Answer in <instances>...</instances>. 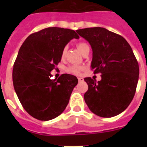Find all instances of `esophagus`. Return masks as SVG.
<instances>
[{
    "mask_svg": "<svg viewBox=\"0 0 147 147\" xmlns=\"http://www.w3.org/2000/svg\"><path fill=\"white\" fill-rule=\"evenodd\" d=\"M78 80H79V82H82L84 81V79L82 77H79L78 78Z\"/></svg>",
    "mask_w": 147,
    "mask_h": 147,
    "instance_id": "obj_1",
    "label": "esophagus"
}]
</instances>
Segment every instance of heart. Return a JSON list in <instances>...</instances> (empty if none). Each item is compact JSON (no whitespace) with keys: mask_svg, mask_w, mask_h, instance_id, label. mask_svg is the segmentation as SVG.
<instances>
[{"mask_svg":"<svg viewBox=\"0 0 147 147\" xmlns=\"http://www.w3.org/2000/svg\"><path fill=\"white\" fill-rule=\"evenodd\" d=\"M77 48L80 52L82 54L83 51H84L85 49H88V48H89V45H88L87 43H85V42H80L77 43ZM67 46L64 47V49H63V50H62V57L65 55L66 52H67ZM81 70H82L81 67H78V66H71V67L67 68V71H68V72L71 73V74H76V75L80 74Z\"/></svg>","mask_w":147,"mask_h":147,"instance_id":"obj_1","label":"heart"}]
</instances>
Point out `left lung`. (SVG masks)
<instances>
[{
  "mask_svg": "<svg viewBox=\"0 0 147 147\" xmlns=\"http://www.w3.org/2000/svg\"><path fill=\"white\" fill-rule=\"evenodd\" d=\"M90 43L94 74L102 80L85 78L88 90L84 95L92 113L100 117L119 115L129 106L136 93L139 76L138 63L127 40L102 27L76 30Z\"/></svg>",
  "mask_w": 147,
  "mask_h": 147,
  "instance_id": "1",
  "label": "left lung"
}]
</instances>
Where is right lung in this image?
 <instances>
[{
  "instance_id": "add662e5",
  "label": "right lung",
  "mask_w": 147,
  "mask_h": 147,
  "mask_svg": "<svg viewBox=\"0 0 147 147\" xmlns=\"http://www.w3.org/2000/svg\"><path fill=\"white\" fill-rule=\"evenodd\" d=\"M74 38H80L74 30L49 27L30 34L18 51L13 67V85L22 106L32 117L51 120L67 107L77 78L65 74L51 80V71Z\"/></svg>"
}]
</instances>
